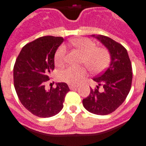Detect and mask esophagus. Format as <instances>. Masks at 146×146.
<instances>
[{"mask_svg":"<svg viewBox=\"0 0 146 146\" xmlns=\"http://www.w3.org/2000/svg\"><path fill=\"white\" fill-rule=\"evenodd\" d=\"M69 88L70 89V90H73V89H76V88H77V86H74V85H69Z\"/></svg>","mask_w":146,"mask_h":146,"instance_id":"1","label":"esophagus"}]
</instances>
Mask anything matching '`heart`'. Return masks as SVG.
Wrapping results in <instances>:
<instances>
[{
    "label": "heart",
    "instance_id": "1",
    "mask_svg": "<svg viewBox=\"0 0 146 146\" xmlns=\"http://www.w3.org/2000/svg\"><path fill=\"white\" fill-rule=\"evenodd\" d=\"M72 46L83 53L81 63L85 64L93 73L103 72L110 63V53L105 47L96 46L93 40L89 38H76L70 40ZM66 56V47L60 45L54 54V63L56 66L63 65ZM85 66H69L59 71V80L71 85H77L81 83L87 74V68Z\"/></svg>",
    "mask_w": 146,
    "mask_h": 146
}]
</instances>
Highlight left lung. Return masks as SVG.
I'll return each mask as SVG.
<instances>
[{
    "instance_id": "obj_1",
    "label": "left lung",
    "mask_w": 146,
    "mask_h": 146,
    "mask_svg": "<svg viewBox=\"0 0 146 146\" xmlns=\"http://www.w3.org/2000/svg\"><path fill=\"white\" fill-rule=\"evenodd\" d=\"M96 37L109 50L111 63L106 70L93 78L98 86L91 89L83 104L89 112L104 115L114 112L126 99L132 86V69L127 50L122 44L103 35ZM100 85L103 87L102 91Z\"/></svg>"
}]
</instances>
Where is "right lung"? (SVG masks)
I'll list each match as a JSON object with an SVG mask.
<instances>
[{"label": "right lung", "instance_id": "1", "mask_svg": "<svg viewBox=\"0 0 146 146\" xmlns=\"http://www.w3.org/2000/svg\"><path fill=\"white\" fill-rule=\"evenodd\" d=\"M63 38L41 36L27 43L14 63V85L22 105L33 115L47 118L56 115L63 107L66 93V83H58L56 88L45 90L54 69V54Z\"/></svg>", "mask_w": 146, "mask_h": 146}]
</instances>
